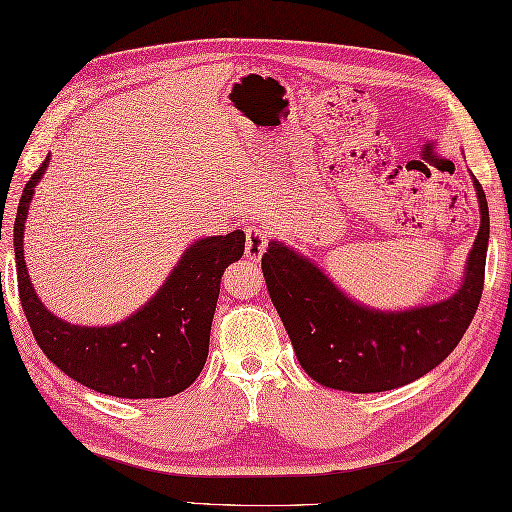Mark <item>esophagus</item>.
<instances>
[{"label": "esophagus", "mask_w": 512, "mask_h": 512, "mask_svg": "<svg viewBox=\"0 0 512 512\" xmlns=\"http://www.w3.org/2000/svg\"><path fill=\"white\" fill-rule=\"evenodd\" d=\"M266 228L264 226H248L246 228V259H250V262H257L259 257L264 255L266 250Z\"/></svg>", "instance_id": "obj_1"}]
</instances>
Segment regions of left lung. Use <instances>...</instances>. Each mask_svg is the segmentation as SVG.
Listing matches in <instances>:
<instances>
[{"label": "left lung", "mask_w": 512, "mask_h": 512, "mask_svg": "<svg viewBox=\"0 0 512 512\" xmlns=\"http://www.w3.org/2000/svg\"><path fill=\"white\" fill-rule=\"evenodd\" d=\"M479 230L462 284L442 302L379 310L355 302L313 259L268 242L262 270L297 362L317 384L346 393H382L424 377L453 353L484 290L490 235L488 204L473 175Z\"/></svg>", "instance_id": "8db88e82"}]
</instances>
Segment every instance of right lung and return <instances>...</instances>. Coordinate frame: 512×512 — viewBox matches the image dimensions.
Listing matches in <instances>:
<instances>
[{
	"label": "right lung",
	"mask_w": 512,
	"mask_h": 512,
	"mask_svg": "<svg viewBox=\"0 0 512 512\" xmlns=\"http://www.w3.org/2000/svg\"><path fill=\"white\" fill-rule=\"evenodd\" d=\"M48 159L50 155L28 179L13 226L19 299L39 348L68 377L97 393L124 399L182 393L206 364L219 282L224 270L244 255V230L190 244L157 293L122 322L113 326L64 322L39 302L24 259L28 208Z\"/></svg>",
	"instance_id": "1"
}]
</instances>
